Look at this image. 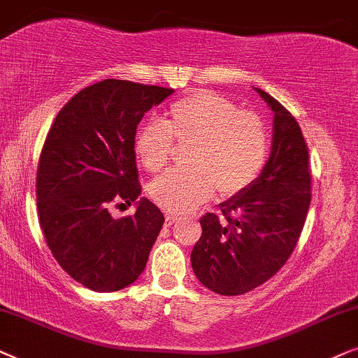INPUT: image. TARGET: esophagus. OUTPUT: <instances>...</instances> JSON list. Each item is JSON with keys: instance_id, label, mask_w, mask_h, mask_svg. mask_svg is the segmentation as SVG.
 Segmentation results:
<instances>
[{"instance_id": "obj_1", "label": "esophagus", "mask_w": 358, "mask_h": 358, "mask_svg": "<svg viewBox=\"0 0 358 358\" xmlns=\"http://www.w3.org/2000/svg\"><path fill=\"white\" fill-rule=\"evenodd\" d=\"M176 221V216H173V214H165V226L166 227H171V224H173Z\"/></svg>"}]
</instances>
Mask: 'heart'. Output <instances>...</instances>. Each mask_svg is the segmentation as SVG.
<instances>
[{
    "label": "heart",
    "instance_id": "obj_1",
    "mask_svg": "<svg viewBox=\"0 0 358 358\" xmlns=\"http://www.w3.org/2000/svg\"><path fill=\"white\" fill-rule=\"evenodd\" d=\"M173 139L188 145L187 170L154 180L149 196L171 214L192 211L213 196L244 192L264 169L268 131L260 116L241 111L231 99L214 92H196L176 99L165 121H149L136 137V155L150 173L164 170L173 155Z\"/></svg>",
    "mask_w": 358,
    "mask_h": 358
}]
</instances>
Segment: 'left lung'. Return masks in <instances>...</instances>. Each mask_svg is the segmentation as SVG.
Instances as JSON below:
<instances>
[{
    "mask_svg": "<svg viewBox=\"0 0 358 358\" xmlns=\"http://www.w3.org/2000/svg\"><path fill=\"white\" fill-rule=\"evenodd\" d=\"M255 92L273 111V142L262 173L244 192L201 217L203 234L192 266L204 287L237 296L260 287L287 264L301 236L311 203L309 152L301 127L264 90Z\"/></svg>",
    "mask_w": 358,
    "mask_h": 358,
    "instance_id": "obj_1",
    "label": "left lung"
}]
</instances>
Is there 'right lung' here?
I'll list each match as a JSON object with an SVG mask.
<instances>
[{"instance_id": "1", "label": "right lung", "mask_w": 358, "mask_h": 358, "mask_svg": "<svg viewBox=\"0 0 358 358\" xmlns=\"http://www.w3.org/2000/svg\"><path fill=\"white\" fill-rule=\"evenodd\" d=\"M171 88L103 80L78 92L57 114L37 166V213L52 255L93 292L129 287L145 268L164 214L141 194L137 124ZM134 201L114 220V202Z\"/></svg>"}]
</instances>
